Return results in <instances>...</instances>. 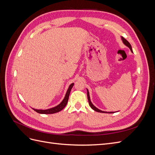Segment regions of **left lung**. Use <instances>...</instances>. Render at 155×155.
I'll return each mask as SVG.
<instances>
[{"label": "left lung", "mask_w": 155, "mask_h": 155, "mask_svg": "<svg viewBox=\"0 0 155 155\" xmlns=\"http://www.w3.org/2000/svg\"><path fill=\"white\" fill-rule=\"evenodd\" d=\"M121 41H122L123 43L127 46V47L130 50L131 52H133V50H132V46H131L130 44L129 43V42L127 41L125 39H124L123 37H121ZM87 98H88V104H89V105L91 106V107L92 108V109L95 110L96 112H101V113H114V112H106V111H103L101 110H100L99 109H97V107H96L94 105L92 104V103L91 102V98H90V94H89V92H88V90L87 88Z\"/></svg>", "instance_id": "left-lung-1"}]
</instances>
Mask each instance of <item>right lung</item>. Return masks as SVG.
Returning a JSON list of instances; mask_svg holds the SVG:
<instances>
[{
	"label": "right lung",
	"mask_w": 155,
	"mask_h": 155,
	"mask_svg": "<svg viewBox=\"0 0 155 155\" xmlns=\"http://www.w3.org/2000/svg\"><path fill=\"white\" fill-rule=\"evenodd\" d=\"M74 85V83H72L70 85V86L68 87V90L66 92V94L64 96V99L63 100V101L60 103L59 105H58L57 106H55L54 107L50 108V109H45V110H43V109H35L32 108L35 112H38L39 114H54L56 113V112H58L59 111H61V110H63L64 108L65 107V106L67 105V103H68V97H69V95H70V92L71 91V89L73 87Z\"/></svg>",
	"instance_id": "add662e5"
}]
</instances>
